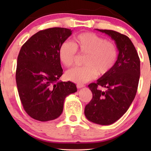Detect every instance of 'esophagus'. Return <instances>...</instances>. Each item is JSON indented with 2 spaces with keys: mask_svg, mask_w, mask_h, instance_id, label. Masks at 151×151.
I'll return each mask as SVG.
<instances>
[{
  "mask_svg": "<svg viewBox=\"0 0 151 151\" xmlns=\"http://www.w3.org/2000/svg\"><path fill=\"white\" fill-rule=\"evenodd\" d=\"M84 86H85V85H84V84H78L77 85H76V86H77L78 88H82V87H84Z\"/></svg>",
  "mask_w": 151,
  "mask_h": 151,
  "instance_id": "34e87169",
  "label": "esophagus"
}]
</instances>
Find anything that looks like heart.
<instances>
[{
    "instance_id": "obj_1",
    "label": "heart",
    "mask_w": 151,
    "mask_h": 151,
    "mask_svg": "<svg viewBox=\"0 0 151 151\" xmlns=\"http://www.w3.org/2000/svg\"><path fill=\"white\" fill-rule=\"evenodd\" d=\"M77 51L86 55L84 66L75 67L67 71L66 78L76 83H85L98 76L109 73L116 63L117 49L112 41L92 32L77 35L70 42H63L58 50L59 59L66 67L73 66L77 57Z\"/></svg>"
}]
</instances>
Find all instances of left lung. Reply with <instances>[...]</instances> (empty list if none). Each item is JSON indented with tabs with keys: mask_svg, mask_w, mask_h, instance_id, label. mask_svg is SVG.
Instances as JSON below:
<instances>
[{
	"mask_svg": "<svg viewBox=\"0 0 151 151\" xmlns=\"http://www.w3.org/2000/svg\"><path fill=\"white\" fill-rule=\"evenodd\" d=\"M115 40L119 51L113 69L96 83L88 86L93 98L84 109L86 118L101 125H109L127 112L135 98L140 76V60L135 47L126 35L113 30L98 29ZM101 86L107 88L99 90Z\"/></svg>",
	"mask_w": 151,
	"mask_h": 151,
	"instance_id": "1",
	"label": "left lung"
}]
</instances>
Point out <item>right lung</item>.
Masks as SVG:
<instances>
[{
	"mask_svg": "<svg viewBox=\"0 0 151 151\" xmlns=\"http://www.w3.org/2000/svg\"><path fill=\"white\" fill-rule=\"evenodd\" d=\"M71 34V29L62 27L41 30L20 49L16 84L24 110L33 119L47 122L58 118L66 97L77 91L73 82L58 81L63 73L59 48Z\"/></svg>",
	"mask_w": 151,
	"mask_h": 151,
	"instance_id": "obj_1",
	"label": "right lung"
}]
</instances>
